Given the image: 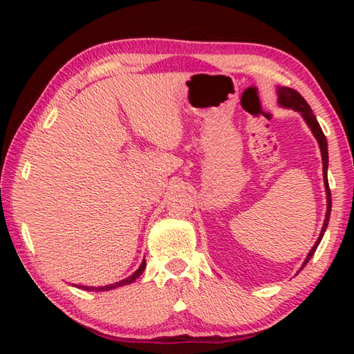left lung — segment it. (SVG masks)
<instances>
[{"instance_id": "8db88e82", "label": "left lung", "mask_w": 354, "mask_h": 354, "mask_svg": "<svg viewBox=\"0 0 354 354\" xmlns=\"http://www.w3.org/2000/svg\"><path fill=\"white\" fill-rule=\"evenodd\" d=\"M277 95H278V104L281 107H284V109H292L298 112L299 115L303 117L304 122L309 127V129L313 131V134L315 137L317 143H319L320 147V153H322V164H323V183H325V192H326V215H325V221H323V226H322V231H320V236L317 239L314 247L310 248V251L306 256V259H304L303 266L299 270H303V267L306 266V263L310 261V257L314 256L317 247H319L320 241L323 239V234H325L326 227H328V221H329V215H331V192H329V185H328V142H326V137L323 134V131L320 128L319 122H317L315 115L313 113V109H310V106L306 103V100H304L301 95H299L297 91H293V88L289 87H277ZM298 270V272H299Z\"/></svg>"}]
</instances>
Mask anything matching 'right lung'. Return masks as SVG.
Returning <instances> with one entry per match:
<instances>
[{"label": "right lung", "instance_id": "add662e5", "mask_svg": "<svg viewBox=\"0 0 354 354\" xmlns=\"http://www.w3.org/2000/svg\"><path fill=\"white\" fill-rule=\"evenodd\" d=\"M145 267H147V261L143 259L142 261V263H140V267L137 268V270L131 274V277H128V278H124V279H122V281H118V283H113V284H107V286H101V287H91V286H77V284H73L75 287H77V289H81V290H92V292H106V290H112V289H117V287H122V286H127V284H131V283H134V281L140 277V274L143 273V270H145Z\"/></svg>", "mask_w": 354, "mask_h": 354}]
</instances>
